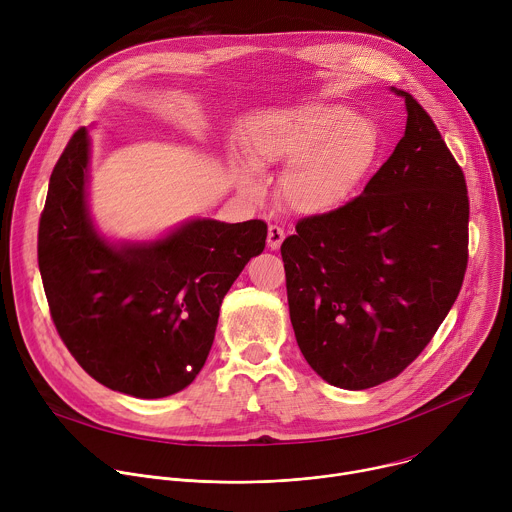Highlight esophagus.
Wrapping results in <instances>:
<instances>
[{"label": "esophagus", "mask_w": 512, "mask_h": 512, "mask_svg": "<svg viewBox=\"0 0 512 512\" xmlns=\"http://www.w3.org/2000/svg\"><path fill=\"white\" fill-rule=\"evenodd\" d=\"M283 239H285L283 229L277 227V225H269V229H267V247H269L271 251H275V249L281 247Z\"/></svg>", "instance_id": "esophagus-1"}]
</instances>
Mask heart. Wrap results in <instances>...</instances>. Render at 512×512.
Listing matches in <instances>:
<instances>
[{
    "mask_svg": "<svg viewBox=\"0 0 512 512\" xmlns=\"http://www.w3.org/2000/svg\"><path fill=\"white\" fill-rule=\"evenodd\" d=\"M253 166L239 168L247 194L259 192V170L287 168L283 202L320 216L344 208L369 182L383 156L379 127L352 107L318 103L267 121L251 139Z\"/></svg>",
    "mask_w": 512,
    "mask_h": 512,
    "instance_id": "obj_1",
    "label": "heart"
}]
</instances>
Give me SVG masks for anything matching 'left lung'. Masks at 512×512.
Here are the masks:
<instances>
[{"label":"left lung","instance_id":"left-lung-1","mask_svg":"<svg viewBox=\"0 0 512 512\" xmlns=\"http://www.w3.org/2000/svg\"><path fill=\"white\" fill-rule=\"evenodd\" d=\"M395 152L344 208L298 221L281 245L289 318L310 367L350 391L401 375L454 306L468 265V188L405 91Z\"/></svg>","mask_w":512,"mask_h":512}]
</instances>
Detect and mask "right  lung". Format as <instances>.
<instances>
[{
  "label": "right lung",
  "instance_id": "add662e5",
  "mask_svg": "<svg viewBox=\"0 0 512 512\" xmlns=\"http://www.w3.org/2000/svg\"><path fill=\"white\" fill-rule=\"evenodd\" d=\"M89 137L58 158L38 227V267L50 318L68 352L101 385L139 399L188 387L210 352L218 310L265 247L259 218H198L150 245L113 247L87 214Z\"/></svg>",
  "mask_w": 512,
  "mask_h": 512
}]
</instances>
